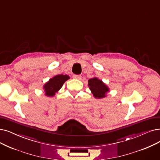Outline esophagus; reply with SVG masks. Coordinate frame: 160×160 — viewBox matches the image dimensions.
<instances>
[{
  "label": "esophagus",
  "instance_id": "esophagus-1",
  "mask_svg": "<svg viewBox=\"0 0 160 160\" xmlns=\"http://www.w3.org/2000/svg\"><path fill=\"white\" fill-rule=\"evenodd\" d=\"M73 78L74 79H77V80H80L81 78H82V76L81 75H76V74H74L72 76Z\"/></svg>",
  "mask_w": 160,
  "mask_h": 160
}]
</instances>
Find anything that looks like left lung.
<instances>
[{
	"instance_id": "left-lung-1",
	"label": "left lung",
	"mask_w": 160,
	"mask_h": 160,
	"mask_svg": "<svg viewBox=\"0 0 160 160\" xmlns=\"http://www.w3.org/2000/svg\"><path fill=\"white\" fill-rule=\"evenodd\" d=\"M88 86L95 98H104L106 97L107 93L109 92V88L105 83L96 77L88 80Z\"/></svg>"
}]
</instances>
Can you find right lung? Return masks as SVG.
<instances>
[{"instance_id":"obj_1","label":"right lung","mask_w":160,"mask_h":160,"mask_svg":"<svg viewBox=\"0 0 160 160\" xmlns=\"http://www.w3.org/2000/svg\"><path fill=\"white\" fill-rule=\"evenodd\" d=\"M69 78H70L69 76L66 74H58L52 78H50L43 87L45 95L48 97L54 96L55 93L59 91L64 83Z\"/></svg>"}]
</instances>
